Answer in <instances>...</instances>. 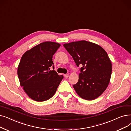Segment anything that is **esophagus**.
Here are the masks:
<instances>
[{"label": "esophagus", "mask_w": 131, "mask_h": 131, "mask_svg": "<svg viewBox=\"0 0 131 131\" xmlns=\"http://www.w3.org/2000/svg\"><path fill=\"white\" fill-rule=\"evenodd\" d=\"M69 74H64V77L65 79H67L69 78Z\"/></svg>", "instance_id": "1"}]
</instances>
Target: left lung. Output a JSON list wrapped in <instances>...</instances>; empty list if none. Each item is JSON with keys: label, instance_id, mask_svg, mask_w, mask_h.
<instances>
[{"label": "left lung", "instance_id": "left-lung-1", "mask_svg": "<svg viewBox=\"0 0 131 131\" xmlns=\"http://www.w3.org/2000/svg\"><path fill=\"white\" fill-rule=\"evenodd\" d=\"M80 73L78 82L73 85L77 93L83 99L93 100L103 93L109 83L112 64L105 51L100 45L80 41L64 44Z\"/></svg>", "mask_w": 131, "mask_h": 131}]
</instances>
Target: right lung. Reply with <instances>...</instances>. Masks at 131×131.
I'll list each match as a JSON object with an SVG mask.
<instances>
[{"label":"right lung","instance_id":"add662e5","mask_svg":"<svg viewBox=\"0 0 131 131\" xmlns=\"http://www.w3.org/2000/svg\"><path fill=\"white\" fill-rule=\"evenodd\" d=\"M60 44L45 42L27 51L22 56L18 69L21 86L32 100L43 102L51 98L63 79L54 70L53 55ZM53 66V70L50 67Z\"/></svg>","mask_w":131,"mask_h":131}]
</instances>
